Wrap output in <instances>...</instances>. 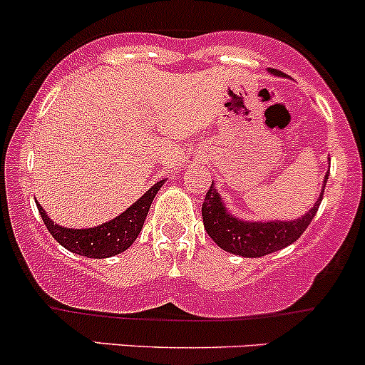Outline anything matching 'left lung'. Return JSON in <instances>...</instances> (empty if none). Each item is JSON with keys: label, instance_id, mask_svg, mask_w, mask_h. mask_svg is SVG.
<instances>
[{"label": "left lung", "instance_id": "1", "mask_svg": "<svg viewBox=\"0 0 365 365\" xmlns=\"http://www.w3.org/2000/svg\"><path fill=\"white\" fill-rule=\"evenodd\" d=\"M268 72L272 76L284 77V73L279 72V70L268 68ZM329 173L330 171L325 173V178H323L322 183V192H319L314 206L307 210V213L293 220L240 219V217L233 215L227 210V206L224 205L222 197L217 192L212 182V187L206 192L203 208H201L206 233L210 235V238L222 251L237 254V256L242 257H261L275 251H281V249L288 247L293 242H297L302 237V233L307 230L311 220L314 219L319 203L323 200Z\"/></svg>", "mask_w": 365, "mask_h": 365}]
</instances>
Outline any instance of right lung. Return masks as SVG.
Masks as SVG:
<instances>
[{
    "label": "right lung",
    "mask_w": 365,
    "mask_h": 365,
    "mask_svg": "<svg viewBox=\"0 0 365 365\" xmlns=\"http://www.w3.org/2000/svg\"><path fill=\"white\" fill-rule=\"evenodd\" d=\"M164 182L165 180H160L155 185L150 187L134 205L128 206L118 217L93 227L72 230V227L60 226L47 215L46 210L40 206L38 201H36V208L42 215L43 224H46V227L58 244L63 245L70 252L79 254V256L104 259V257H111L127 251L134 244L138 235L141 233L153 197L159 192L160 187L164 185Z\"/></svg>",
    "instance_id": "1"
}]
</instances>
